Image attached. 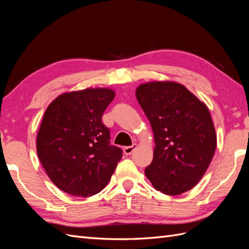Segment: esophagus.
Instances as JSON below:
<instances>
[{
  "instance_id": "esophagus-1",
  "label": "esophagus",
  "mask_w": 249,
  "mask_h": 249,
  "mask_svg": "<svg viewBox=\"0 0 249 249\" xmlns=\"http://www.w3.org/2000/svg\"><path fill=\"white\" fill-rule=\"evenodd\" d=\"M136 147H137L136 143H134V144L131 145V146H125V147H124V153L125 155H131L134 152V149L136 148Z\"/></svg>"
}]
</instances>
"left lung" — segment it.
I'll use <instances>...</instances> for the list:
<instances>
[{
    "label": "left lung",
    "mask_w": 249,
    "mask_h": 249,
    "mask_svg": "<svg viewBox=\"0 0 249 249\" xmlns=\"http://www.w3.org/2000/svg\"><path fill=\"white\" fill-rule=\"evenodd\" d=\"M136 96L154 132V159L144 172L155 189L182 194L205 175L216 149L209 109L185 86L175 82L140 85Z\"/></svg>",
    "instance_id": "obj_1"
}]
</instances>
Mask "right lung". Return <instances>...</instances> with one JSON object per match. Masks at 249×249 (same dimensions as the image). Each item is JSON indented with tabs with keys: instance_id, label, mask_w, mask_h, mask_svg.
I'll return each instance as SVG.
<instances>
[{
	"instance_id": "right-lung-1",
	"label": "right lung",
	"mask_w": 249,
	"mask_h": 249,
	"mask_svg": "<svg viewBox=\"0 0 249 249\" xmlns=\"http://www.w3.org/2000/svg\"><path fill=\"white\" fill-rule=\"evenodd\" d=\"M115 93L88 88L59 95L47 108L37 134V155L59 189L88 197L109 183L123 150L110 144L102 116Z\"/></svg>"
}]
</instances>
